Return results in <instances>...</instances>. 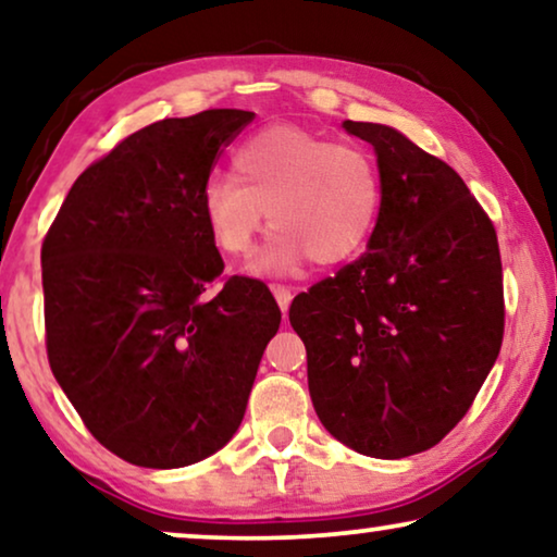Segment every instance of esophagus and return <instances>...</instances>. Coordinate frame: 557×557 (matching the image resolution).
Segmentation results:
<instances>
[{"label":"esophagus","mask_w":557,"mask_h":557,"mask_svg":"<svg viewBox=\"0 0 557 557\" xmlns=\"http://www.w3.org/2000/svg\"><path fill=\"white\" fill-rule=\"evenodd\" d=\"M271 292H273V296H276V301H278V307H281V311H288V304H292V299H294V292L288 286H281V284H276V286H271Z\"/></svg>","instance_id":"esophagus-1"}]
</instances>
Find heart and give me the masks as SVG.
<instances>
[{
    "mask_svg": "<svg viewBox=\"0 0 557 557\" xmlns=\"http://www.w3.org/2000/svg\"><path fill=\"white\" fill-rule=\"evenodd\" d=\"M231 166L233 177L202 182L205 225L225 256L246 258L269 212L276 231L253 265L265 276H286L307 258L317 265L349 261L383 210V172L362 144L281 124L248 136Z\"/></svg>",
    "mask_w": 557,
    "mask_h": 557,
    "instance_id": "obj_1",
    "label": "heart"
}]
</instances>
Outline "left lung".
<instances>
[{
    "mask_svg": "<svg viewBox=\"0 0 557 557\" xmlns=\"http://www.w3.org/2000/svg\"><path fill=\"white\" fill-rule=\"evenodd\" d=\"M383 210L368 250L294 299L319 421L375 459L436 446L467 416L505 334L497 231L444 159L383 124Z\"/></svg>",
    "mask_w": 557,
    "mask_h": 557,
    "instance_id": "8db88e82",
    "label": "left lung"
}]
</instances>
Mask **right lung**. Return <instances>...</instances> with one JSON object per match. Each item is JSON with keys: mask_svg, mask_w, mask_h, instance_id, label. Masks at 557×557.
I'll use <instances>...</instances> for the list:
<instances>
[{"mask_svg": "<svg viewBox=\"0 0 557 557\" xmlns=\"http://www.w3.org/2000/svg\"><path fill=\"white\" fill-rule=\"evenodd\" d=\"M256 113L210 109L144 126L75 180L42 240L45 345L98 444L147 469L187 467L238 431L281 309L231 276L202 182Z\"/></svg>", "mask_w": 557, "mask_h": 557, "instance_id": "obj_1", "label": "right lung"}]
</instances>
